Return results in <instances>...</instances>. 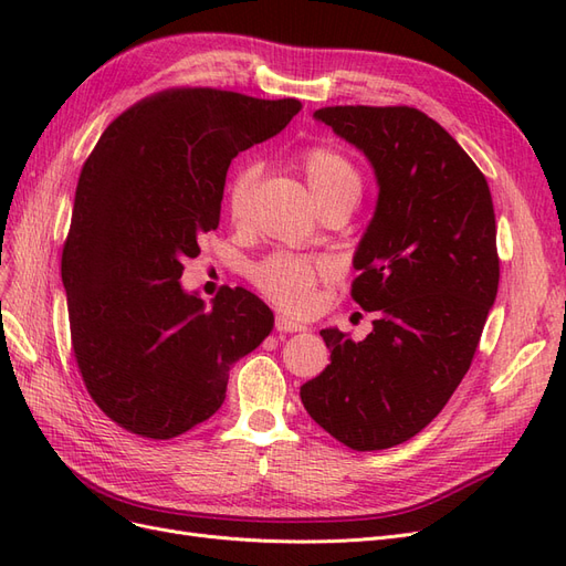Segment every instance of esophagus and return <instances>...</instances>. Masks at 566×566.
Wrapping results in <instances>:
<instances>
[{
  "label": "esophagus",
  "instance_id": "obj_1",
  "mask_svg": "<svg viewBox=\"0 0 566 566\" xmlns=\"http://www.w3.org/2000/svg\"><path fill=\"white\" fill-rule=\"evenodd\" d=\"M306 325H302L300 321L295 318H287V316H276V331L279 333H300L304 331Z\"/></svg>",
  "mask_w": 566,
  "mask_h": 566
}]
</instances>
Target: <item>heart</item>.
Wrapping results in <instances>:
<instances>
[{"label": "heart", "instance_id": "1", "mask_svg": "<svg viewBox=\"0 0 566 566\" xmlns=\"http://www.w3.org/2000/svg\"><path fill=\"white\" fill-rule=\"evenodd\" d=\"M300 169L316 200L361 191V177L349 158L328 146H310L300 153ZM260 177L254 163L238 165L227 184V210L231 219L241 221L250 205ZM331 273V264L318 256L271 254L252 266V281L262 293L285 312H310L316 300V285Z\"/></svg>", "mask_w": 566, "mask_h": 566}]
</instances>
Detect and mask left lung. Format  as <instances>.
I'll return each mask as SVG.
<instances>
[{
    "mask_svg": "<svg viewBox=\"0 0 566 566\" xmlns=\"http://www.w3.org/2000/svg\"><path fill=\"white\" fill-rule=\"evenodd\" d=\"M314 117L378 179L352 283L354 302L378 318L361 342L321 331L331 366L300 397L345 447L382 451L430 424L470 370L499 293L493 200L468 153L418 108L331 106Z\"/></svg>",
    "mask_w": 566,
    "mask_h": 566,
    "instance_id": "obj_1",
    "label": "left lung"
}]
</instances>
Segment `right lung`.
<instances>
[{
    "mask_svg": "<svg viewBox=\"0 0 566 566\" xmlns=\"http://www.w3.org/2000/svg\"><path fill=\"white\" fill-rule=\"evenodd\" d=\"M300 108L165 90L115 117L84 163L61 279L84 387L127 432L175 439L214 416L231 366L271 333L273 312L250 290L221 287L205 306L179 279L219 227L231 160Z\"/></svg>",
    "mask_w": 566,
    "mask_h": 566,
    "instance_id": "add662e5",
    "label": "right lung"
}]
</instances>
